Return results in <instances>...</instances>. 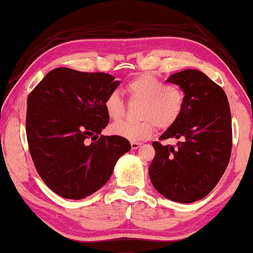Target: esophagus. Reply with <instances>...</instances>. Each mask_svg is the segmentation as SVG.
Masks as SVG:
<instances>
[{
  "label": "esophagus",
  "mask_w": 253,
  "mask_h": 253,
  "mask_svg": "<svg viewBox=\"0 0 253 253\" xmlns=\"http://www.w3.org/2000/svg\"><path fill=\"white\" fill-rule=\"evenodd\" d=\"M141 143H138V142H130V147L133 150H136V149H138L141 147Z\"/></svg>",
  "instance_id": "1"
}]
</instances>
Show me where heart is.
Returning a JSON list of instances; mask_svg holds the SVG:
<instances>
[{
    "instance_id": "b5f03b06",
    "label": "heart",
    "mask_w": 253,
    "mask_h": 253,
    "mask_svg": "<svg viewBox=\"0 0 253 253\" xmlns=\"http://www.w3.org/2000/svg\"><path fill=\"white\" fill-rule=\"evenodd\" d=\"M130 101H140L136 123H118L110 126V133L136 142L148 140L155 133L156 125L167 129L177 122L184 108V92L179 87L167 84L161 78L141 73L126 84ZM106 116L112 122L125 117L126 104L118 92L113 91L104 99Z\"/></svg>"
}]
</instances>
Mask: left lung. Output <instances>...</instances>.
I'll return each instance as SVG.
<instances>
[{"instance_id":"8db88e82","label":"left lung","mask_w":253,"mask_h":253,"mask_svg":"<svg viewBox=\"0 0 253 253\" xmlns=\"http://www.w3.org/2000/svg\"><path fill=\"white\" fill-rule=\"evenodd\" d=\"M169 83L184 91V108L177 122L159 140L177 138L175 145L155 141L156 155L149 176L164 197L179 203L204 198L216 186L232 154V116L227 95L197 70L174 73Z\"/></svg>"}]
</instances>
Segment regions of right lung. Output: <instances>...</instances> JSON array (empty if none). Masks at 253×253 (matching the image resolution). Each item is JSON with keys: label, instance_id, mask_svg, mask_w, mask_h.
Wrapping results in <instances>:
<instances>
[{"label": "right lung", "instance_id": "obj_1", "mask_svg": "<svg viewBox=\"0 0 253 253\" xmlns=\"http://www.w3.org/2000/svg\"><path fill=\"white\" fill-rule=\"evenodd\" d=\"M119 84L108 73L57 67L28 95L31 157L43 182L59 196L83 199L101 189L117 161L130 150L125 137L99 135L109 124L104 99Z\"/></svg>", "mask_w": 253, "mask_h": 253}]
</instances>
